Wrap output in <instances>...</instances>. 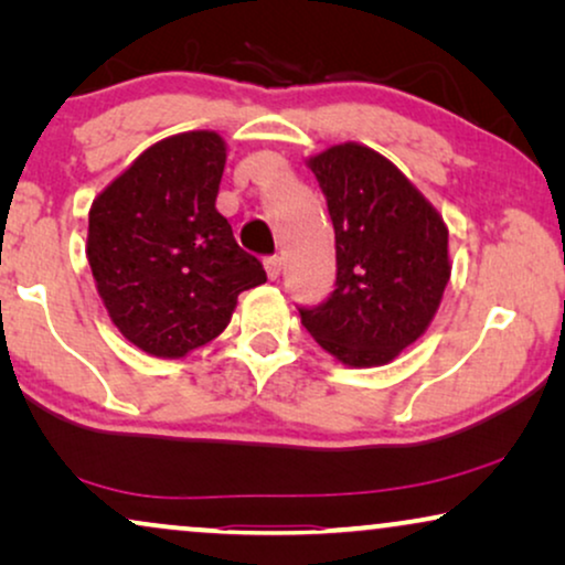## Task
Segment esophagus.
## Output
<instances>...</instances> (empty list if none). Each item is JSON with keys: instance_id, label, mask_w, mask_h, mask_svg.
<instances>
[{"instance_id": "34e87169", "label": "esophagus", "mask_w": 565, "mask_h": 565, "mask_svg": "<svg viewBox=\"0 0 565 565\" xmlns=\"http://www.w3.org/2000/svg\"><path fill=\"white\" fill-rule=\"evenodd\" d=\"M265 269H267L269 280H277V277H280V273H282V259L280 257H267Z\"/></svg>"}]
</instances>
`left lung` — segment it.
<instances>
[{
    "mask_svg": "<svg viewBox=\"0 0 565 565\" xmlns=\"http://www.w3.org/2000/svg\"><path fill=\"white\" fill-rule=\"evenodd\" d=\"M337 238V282L300 321L352 367L391 362L435 319L450 280L447 226L429 200L381 153L360 143L308 159Z\"/></svg>",
    "mask_w": 565,
    "mask_h": 565,
    "instance_id": "1",
    "label": "left lung"
}]
</instances>
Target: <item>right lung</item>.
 <instances>
[{
	"label": "right lung",
	"instance_id": "obj_1",
	"mask_svg": "<svg viewBox=\"0 0 565 565\" xmlns=\"http://www.w3.org/2000/svg\"><path fill=\"white\" fill-rule=\"evenodd\" d=\"M226 143L190 130L146 149L89 211L87 259L120 334L184 358L228 327L238 292L267 280L215 211Z\"/></svg>",
	"mask_w": 565,
	"mask_h": 565
}]
</instances>
